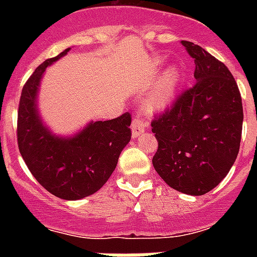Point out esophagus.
<instances>
[{
	"label": "esophagus",
	"mask_w": 257,
	"mask_h": 257,
	"mask_svg": "<svg viewBox=\"0 0 257 257\" xmlns=\"http://www.w3.org/2000/svg\"><path fill=\"white\" fill-rule=\"evenodd\" d=\"M145 129V121L140 117H135L132 121V136L137 137L140 133L144 132Z\"/></svg>",
	"instance_id": "obj_1"
}]
</instances>
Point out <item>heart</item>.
<instances>
[{
	"label": "heart",
	"mask_w": 257,
	"mask_h": 257,
	"mask_svg": "<svg viewBox=\"0 0 257 257\" xmlns=\"http://www.w3.org/2000/svg\"><path fill=\"white\" fill-rule=\"evenodd\" d=\"M156 62L157 64H163V58H157ZM180 78H181V74H180L179 68L171 66V68L165 70L160 80H159V82H157L155 90L145 102L149 112L156 113L168 108L172 100H173V97H175L176 89L180 84Z\"/></svg>",
	"instance_id": "b5f03b06"
}]
</instances>
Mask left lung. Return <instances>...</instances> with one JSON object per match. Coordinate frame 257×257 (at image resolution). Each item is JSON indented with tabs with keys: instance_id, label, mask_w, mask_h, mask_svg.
Wrapping results in <instances>:
<instances>
[{
	"instance_id": "left-lung-1",
	"label": "left lung",
	"mask_w": 257,
	"mask_h": 257,
	"mask_svg": "<svg viewBox=\"0 0 257 257\" xmlns=\"http://www.w3.org/2000/svg\"><path fill=\"white\" fill-rule=\"evenodd\" d=\"M196 84L152 121L159 148L153 167L169 187L192 196L212 191L227 176L240 149L243 104L227 66L193 42Z\"/></svg>"
}]
</instances>
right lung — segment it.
<instances>
[{
  "instance_id": "add662e5",
  "label": "right lung",
  "mask_w": 257,
  "mask_h": 257,
  "mask_svg": "<svg viewBox=\"0 0 257 257\" xmlns=\"http://www.w3.org/2000/svg\"><path fill=\"white\" fill-rule=\"evenodd\" d=\"M70 48L34 70L22 88L18 105L17 143L34 179L52 195L80 200L96 193L116 168L121 151L131 141V114L108 121H90L74 136L61 137L42 124L37 94L44 72Z\"/></svg>"
}]
</instances>
